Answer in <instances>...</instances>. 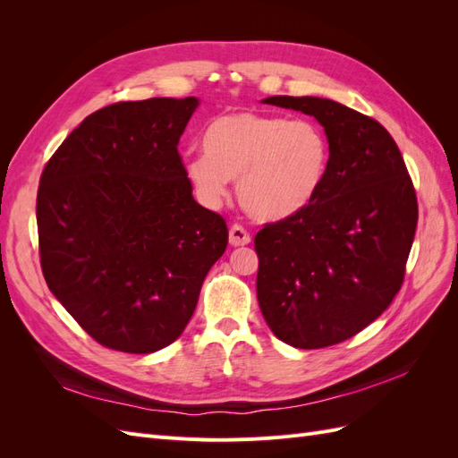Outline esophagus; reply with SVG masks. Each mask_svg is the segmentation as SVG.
<instances>
[{"instance_id": "1", "label": "esophagus", "mask_w": 458, "mask_h": 458, "mask_svg": "<svg viewBox=\"0 0 458 458\" xmlns=\"http://www.w3.org/2000/svg\"><path fill=\"white\" fill-rule=\"evenodd\" d=\"M250 241H252L250 234H248V231L242 225L234 224L229 229V242H231V246H246Z\"/></svg>"}]
</instances>
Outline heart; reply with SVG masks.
<instances>
[{
  "mask_svg": "<svg viewBox=\"0 0 458 458\" xmlns=\"http://www.w3.org/2000/svg\"><path fill=\"white\" fill-rule=\"evenodd\" d=\"M204 155L185 162V175L210 206L237 179L244 210L276 221L303 210L321 189L328 170V143L315 123L237 110L214 118L202 135Z\"/></svg>",
  "mask_w": 458,
  "mask_h": 458,
  "instance_id": "heart-1",
  "label": "heart"
}]
</instances>
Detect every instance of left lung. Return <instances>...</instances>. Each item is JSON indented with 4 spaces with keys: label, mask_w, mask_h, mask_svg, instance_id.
Instances as JSON below:
<instances>
[{
    "label": "left lung",
    "mask_w": 458,
    "mask_h": 458,
    "mask_svg": "<svg viewBox=\"0 0 458 458\" xmlns=\"http://www.w3.org/2000/svg\"><path fill=\"white\" fill-rule=\"evenodd\" d=\"M261 103L321 123L328 170L317 197L254 239L258 301L273 335L300 350L355 336L399 293L419 204L403 157L382 123L323 97Z\"/></svg>",
    "instance_id": "left-lung-1"
}]
</instances>
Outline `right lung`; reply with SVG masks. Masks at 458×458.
<instances>
[{
  "label": "right lung",
  "mask_w": 458,
  "mask_h": 458,
  "mask_svg": "<svg viewBox=\"0 0 458 458\" xmlns=\"http://www.w3.org/2000/svg\"><path fill=\"white\" fill-rule=\"evenodd\" d=\"M197 97L108 105L66 137L39 179V259L53 296L105 348L182 336L224 256V217L192 199L177 152Z\"/></svg>",
  "instance_id": "1"
}]
</instances>
